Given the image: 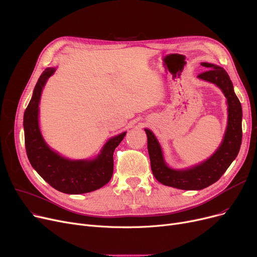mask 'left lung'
I'll use <instances>...</instances> for the list:
<instances>
[{
    "mask_svg": "<svg viewBox=\"0 0 257 257\" xmlns=\"http://www.w3.org/2000/svg\"><path fill=\"white\" fill-rule=\"evenodd\" d=\"M207 70L198 78L216 84L227 98L228 124L224 140L217 152L204 163L187 170H173L166 165L161 146L153 132L145 130L150 166L158 182L180 190H202L216 183L236 158L242 144V105L236 97L228 73L222 67L202 63Z\"/></svg>",
    "mask_w": 257,
    "mask_h": 257,
    "instance_id": "left-lung-1",
    "label": "left lung"
}]
</instances>
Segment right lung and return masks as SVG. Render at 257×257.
Segmentation results:
<instances>
[{
    "instance_id": "add662e5",
    "label": "right lung",
    "mask_w": 257,
    "mask_h": 257,
    "mask_svg": "<svg viewBox=\"0 0 257 257\" xmlns=\"http://www.w3.org/2000/svg\"><path fill=\"white\" fill-rule=\"evenodd\" d=\"M55 72L47 68L39 77L24 115L25 145L28 159L37 173L54 189L66 194H83L107 185L113 175V154L126 132L110 139L93 161H70L45 144L38 125V105L42 88Z\"/></svg>"
}]
</instances>
